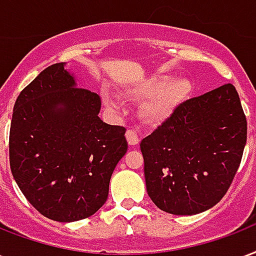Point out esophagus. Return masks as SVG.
I'll list each match as a JSON object with an SVG mask.
<instances>
[{
    "mask_svg": "<svg viewBox=\"0 0 256 256\" xmlns=\"http://www.w3.org/2000/svg\"><path fill=\"white\" fill-rule=\"evenodd\" d=\"M126 140H128V145L136 146L140 142V136H138V134L134 130H128L126 132Z\"/></svg>",
    "mask_w": 256,
    "mask_h": 256,
    "instance_id": "1",
    "label": "esophagus"
}]
</instances>
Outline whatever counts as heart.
I'll return each instance as SVG.
<instances>
[{
    "instance_id": "obj_1",
    "label": "heart",
    "mask_w": 256,
    "mask_h": 256,
    "mask_svg": "<svg viewBox=\"0 0 256 256\" xmlns=\"http://www.w3.org/2000/svg\"><path fill=\"white\" fill-rule=\"evenodd\" d=\"M190 91V83L182 76L172 78L160 75L150 78L142 83L136 94L141 96H149L144 114L152 122H161L166 120L172 111L184 100Z\"/></svg>"
}]
</instances>
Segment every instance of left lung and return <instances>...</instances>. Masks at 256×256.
<instances>
[{"mask_svg": "<svg viewBox=\"0 0 256 256\" xmlns=\"http://www.w3.org/2000/svg\"><path fill=\"white\" fill-rule=\"evenodd\" d=\"M247 141V120L228 83L177 106L141 141L146 190L160 210L196 214L230 188Z\"/></svg>", "mask_w": 256, "mask_h": 256, "instance_id": "8db88e82", "label": "left lung"}]
</instances>
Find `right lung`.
Listing matches in <instances>:
<instances>
[{
    "mask_svg": "<svg viewBox=\"0 0 256 256\" xmlns=\"http://www.w3.org/2000/svg\"><path fill=\"white\" fill-rule=\"evenodd\" d=\"M100 98L78 87L66 63L40 72L14 103L9 134L12 174L30 204L50 220L90 218L106 202L126 128L99 118Z\"/></svg>",
    "mask_w": 256,
    "mask_h": 256,
    "instance_id": "obj_1",
    "label": "right lung"
}]
</instances>
